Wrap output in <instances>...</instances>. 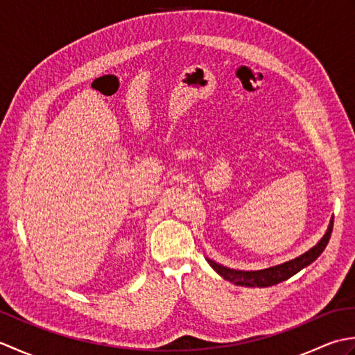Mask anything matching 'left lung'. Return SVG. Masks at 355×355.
<instances>
[{"label": "left lung", "mask_w": 355, "mask_h": 355, "mask_svg": "<svg viewBox=\"0 0 355 355\" xmlns=\"http://www.w3.org/2000/svg\"><path fill=\"white\" fill-rule=\"evenodd\" d=\"M333 223H334L333 218H331L325 235H323L319 243L314 247H311L310 250L297 256V258L282 262V263H277V266H273V267L262 268V270H235V268L224 267V266H221V263H218L209 258H207V262L218 275L224 277L225 281H230L235 285L259 286V288L276 285L279 282L286 281V279L294 276L296 273H299L300 270L308 267L310 263H313L315 259L319 258L322 252L325 250V247L331 238V232H333Z\"/></svg>", "instance_id": "left-lung-1"}]
</instances>
